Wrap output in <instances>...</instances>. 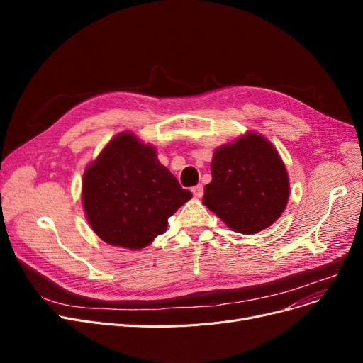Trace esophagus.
Wrapping results in <instances>:
<instances>
[{"label":"esophagus","instance_id":"obj_1","mask_svg":"<svg viewBox=\"0 0 363 363\" xmlns=\"http://www.w3.org/2000/svg\"><path fill=\"white\" fill-rule=\"evenodd\" d=\"M191 191H193V194H194L197 199L203 197V194H204V186H203V184H199V185L193 186Z\"/></svg>","mask_w":363,"mask_h":363}]
</instances>
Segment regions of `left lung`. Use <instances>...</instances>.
<instances>
[{"label": "left lung", "instance_id": "8db88e82", "mask_svg": "<svg viewBox=\"0 0 363 363\" xmlns=\"http://www.w3.org/2000/svg\"><path fill=\"white\" fill-rule=\"evenodd\" d=\"M212 177L203 204L240 234L271 226L287 206V170L274 145L255 132L215 151Z\"/></svg>", "mask_w": 363, "mask_h": 363}]
</instances>
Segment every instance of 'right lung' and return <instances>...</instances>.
Returning a JSON list of instances; mask_svg holds the SVG:
<instances>
[{
	"instance_id": "right-lung-1",
	"label": "right lung",
	"mask_w": 363,
	"mask_h": 363,
	"mask_svg": "<svg viewBox=\"0 0 363 363\" xmlns=\"http://www.w3.org/2000/svg\"><path fill=\"white\" fill-rule=\"evenodd\" d=\"M191 197L156 150L129 132L113 138L84 174L82 201L92 230L130 250L163 234L167 219Z\"/></svg>"
}]
</instances>
